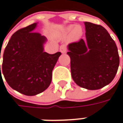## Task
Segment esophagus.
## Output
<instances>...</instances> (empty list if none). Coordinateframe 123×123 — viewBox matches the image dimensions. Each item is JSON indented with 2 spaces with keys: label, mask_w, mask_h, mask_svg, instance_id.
I'll return each mask as SVG.
<instances>
[{
  "label": "esophagus",
  "mask_w": 123,
  "mask_h": 123,
  "mask_svg": "<svg viewBox=\"0 0 123 123\" xmlns=\"http://www.w3.org/2000/svg\"><path fill=\"white\" fill-rule=\"evenodd\" d=\"M60 51L61 52L62 54H65L67 51V47L65 44H62L61 46L60 47Z\"/></svg>",
  "instance_id": "esophagus-1"
}]
</instances>
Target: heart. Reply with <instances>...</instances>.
<instances>
[{"label":"heart","instance_id":"heart-1","mask_svg":"<svg viewBox=\"0 0 123 123\" xmlns=\"http://www.w3.org/2000/svg\"><path fill=\"white\" fill-rule=\"evenodd\" d=\"M69 39L72 41L78 40L83 35V29L82 27L79 25H70L65 28L64 30L62 35L67 36L69 33Z\"/></svg>","mask_w":123,"mask_h":123}]
</instances>
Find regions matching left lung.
<instances>
[{
	"label": "left lung",
	"instance_id": "8db88e82",
	"mask_svg": "<svg viewBox=\"0 0 123 123\" xmlns=\"http://www.w3.org/2000/svg\"><path fill=\"white\" fill-rule=\"evenodd\" d=\"M86 40L70 43L67 53L74 81L88 90H98L109 84L120 63L118 48L102 25L84 22Z\"/></svg>",
	"mask_w": 123,
	"mask_h": 123
}]
</instances>
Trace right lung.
Listing matches in <instances>:
<instances>
[{
  "label": "right lung",
  "mask_w": 123,
  "mask_h": 123,
  "mask_svg": "<svg viewBox=\"0 0 123 123\" xmlns=\"http://www.w3.org/2000/svg\"><path fill=\"white\" fill-rule=\"evenodd\" d=\"M34 23L18 30L12 35L3 53L2 72L8 85L28 96L44 91L49 86L52 71L61 52H44L47 38L37 32Z\"/></svg>",
  "instance_id": "add662e5"
}]
</instances>
